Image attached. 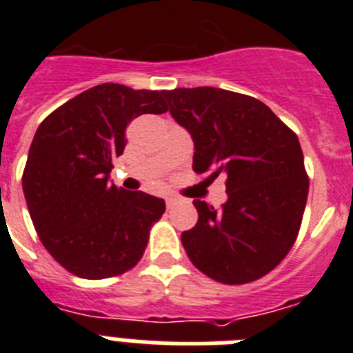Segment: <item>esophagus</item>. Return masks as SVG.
I'll list each match as a JSON object with an SVG mask.
<instances>
[{"instance_id": "obj_1", "label": "esophagus", "mask_w": 353, "mask_h": 353, "mask_svg": "<svg viewBox=\"0 0 353 353\" xmlns=\"http://www.w3.org/2000/svg\"><path fill=\"white\" fill-rule=\"evenodd\" d=\"M180 199L179 198H174V196H170V198H166V207L168 208H173L174 205L179 203Z\"/></svg>"}]
</instances>
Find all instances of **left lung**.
Masks as SVG:
<instances>
[{"label": "left lung", "instance_id": "left-lung-1", "mask_svg": "<svg viewBox=\"0 0 353 353\" xmlns=\"http://www.w3.org/2000/svg\"><path fill=\"white\" fill-rule=\"evenodd\" d=\"M194 141L192 170L226 174L228 201L194 199L198 223L182 233L192 265L214 281L245 285L276 269L301 230L310 179L297 134L269 105L199 86L162 92Z\"/></svg>", "mask_w": 353, "mask_h": 353}]
</instances>
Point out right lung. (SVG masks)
<instances>
[{
  "mask_svg": "<svg viewBox=\"0 0 353 353\" xmlns=\"http://www.w3.org/2000/svg\"><path fill=\"white\" fill-rule=\"evenodd\" d=\"M168 111L162 92L104 83L54 109L39 125L23 173L40 242L83 279L127 272L141 260L164 199L109 183L127 125Z\"/></svg>",
  "mask_w": 353,
  "mask_h": 353,
  "instance_id": "add662e5",
  "label": "right lung"
}]
</instances>
